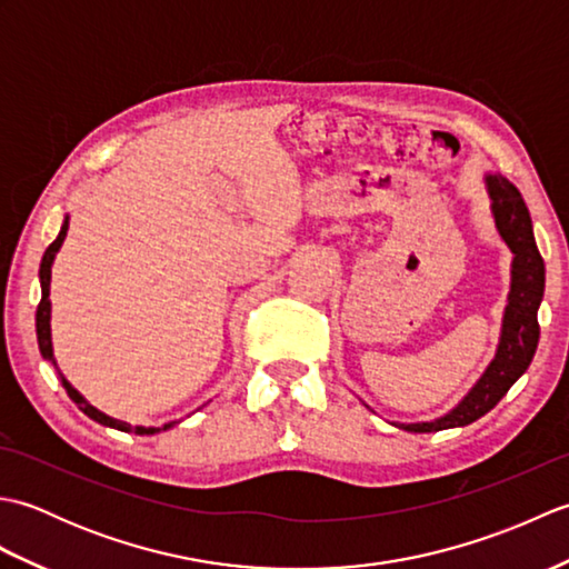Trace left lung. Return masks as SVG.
I'll list each match as a JSON object with an SVG mask.
<instances>
[{"label":"left lung","mask_w":569,"mask_h":569,"mask_svg":"<svg viewBox=\"0 0 569 569\" xmlns=\"http://www.w3.org/2000/svg\"><path fill=\"white\" fill-rule=\"evenodd\" d=\"M485 186L491 200V214L503 244L511 249V291L503 310L501 337L497 355L487 371L471 386L469 393L452 410L435 420L393 422L408 432H435L447 428H465L497 406L506 391L523 377L538 349L540 325L538 308L546 291V263L536 247L533 222L521 192L499 173H487Z\"/></svg>","instance_id":"left-lung-1"}]
</instances>
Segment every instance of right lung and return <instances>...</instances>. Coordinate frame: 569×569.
Returning <instances> with one entry per match:
<instances>
[{"label": "right lung", "instance_id": "1", "mask_svg": "<svg viewBox=\"0 0 569 569\" xmlns=\"http://www.w3.org/2000/svg\"><path fill=\"white\" fill-rule=\"evenodd\" d=\"M66 234H68V217L63 220V227H60V232H58L53 244L46 249L43 259H41V269H39V278H41V303H39V310H36V337H39L41 357H43L46 361H51L53 367H56V357H53V342H51V300H48V296H51V266H53V261H56L58 249L63 247ZM56 369H58V367H56ZM58 377H60V381H63V389L68 391V396L72 398V401L78 403V408L82 410V413L88 416V418H92V420H98L100 426L122 430V432H134V435H153V432H161V430L173 428L176 422H180V420H171V422H166V426H161V428L129 426V422L117 420V418H112V416H107V413H102V410L94 408L90 401H84V396H82L78 389H72L70 381H68L60 371H58Z\"/></svg>", "mask_w": 569, "mask_h": 569}]
</instances>
